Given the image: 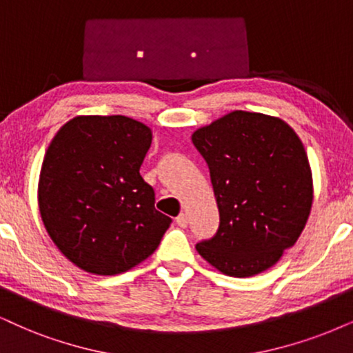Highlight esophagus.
<instances>
[{
    "instance_id": "obj_1",
    "label": "esophagus",
    "mask_w": 353,
    "mask_h": 353,
    "mask_svg": "<svg viewBox=\"0 0 353 353\" xmlns=\"http://www.w3.org/2000/svg\"><path fill=\"white\" fill-rule=\"evenodd\" d=\"M175 221H176V224L180 225V228H186V225H188V216H186L185 212H181V214L178 216Z\"/></svg>"
}]
</instances>
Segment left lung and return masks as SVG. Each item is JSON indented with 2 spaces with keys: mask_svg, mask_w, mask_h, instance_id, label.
Listing matches in <instances>:
<instances>
[{
  "mask_svg": "<svg viewBox=\"0 0 353 353\" xmlns=\"http://www.w3.org/2000/svg\"><path fill=\"white\" fill-rule=\"evenodd\" d=\"M211 173L221 224L198 254L221 273L254 276L301 236L312 172L298 134L280 117L232 111L193 132Z\"/></svg>",
  "mask_w": 353,
  "mask_h": 353,
  "instance_id": "1",
  "label": "left lung"
}]
</instances>
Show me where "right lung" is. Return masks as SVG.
<instances>
[{
	"label": "right lung",
	"instance_id": "add662e5",
	"mask_svg": "<svg viewBox=\"0 0 353 353\" xmlns=\"http://www.w3.org/2000/svg\"><path fill=\"white\" fill-rule=\"evenodd\" d=\"M149 125L128 116H77L43 157L37 203L43 228L73 265L117 275L150 256L170 228L139 173Z\"/></svg>",
	"mask_w": 353,
	"mask_h": 353
}]
</instances>
